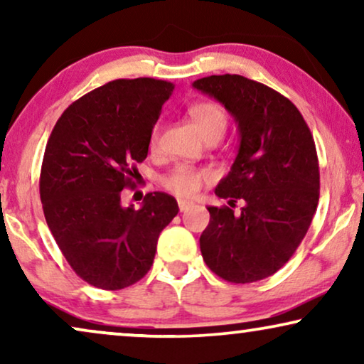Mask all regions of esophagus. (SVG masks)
Segmentation results:
<instances>
[{
	"instance_id": "esophagus-1",
	"label": "esophagus",
	"mask_w": 364,
	"mask_h": 364,
	"mask_svg": "<svg viewBox=\"0 0 364 364\" xmlns=\"http://www.w3.org/2000/svg\"><path fill=\"white\" fill-rule=\"evenodd\" d=\"M193 207L192 202H187V200H178V208H181V212H186L188 208Z\"/></svg>"
}]
</instances>
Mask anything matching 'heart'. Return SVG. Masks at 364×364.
I'll use <instances>...</instances> for the list:
<instances>
[{
  "label": "heart",
  "instance_id": "b5f03b06",
  "mask_svg": "<svg viewBox=\"0 0 364 364\" xmlns=\"http://www.w3.org/2000/svg\"><path fill=\"white\" fill-rule=\"evenodd\" d=\"M188 116L198 131L202 132V136L205 139H220L227 131L228 117L223 106L215 101H202L196 102L188 107ZM149 146L151 151H156L159 146V126L154 127L149 139ZM212 173L207 168H198L192 166H177L172 168L171 172L164 177V187L168 192H172L173 196L182 197V198H191L196 197L200 188L205 186L207 182H210Z\"/></svg>",
  "mask_w": 364,
  "mask_h": 364
}]
</instances>
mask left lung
Masks as SVG:
<instances>
[{
  "mask_svg": "<svg viewBox=\"0 0 364 364\" xmlns=\"http://www.w3.org/2000/svg\"><path fill=\"white\" fill-rule=\"evenodd\" d=\"M192 86L223 104L240 132L235 162L215 188L228 205L207 207L202 257L227 282L263 280L290 260L316 212L315 141L295 104L265 84L223 74ZM237 201L244 203L238 214Z\"/></svg>",
  "mask_w": 364,
  "mask_h": 364,
  "instance_id": "obj_1",
  "label": "left lung"
}]
</instances>
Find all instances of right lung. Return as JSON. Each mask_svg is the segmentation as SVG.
Masks as SVG:
<instances>
[{"mask_svg": "<svg viewBox=\"0 0 364 364\" xmlns=\"http://www.w3.org/2000/svg\"><path fill=\"white\" fill-rule=\"evenodd\" d=\"M172 91L161 79H116L74 101L49 136L39 177L44 217L76 275L101 290L146 277L178 212L164 192L147 193L139 210L121 200Z\"/></svg>", "mask_w": 364, "mask_h": 364, "instance_id": "1", "label": "right lung"}]
</instances>
